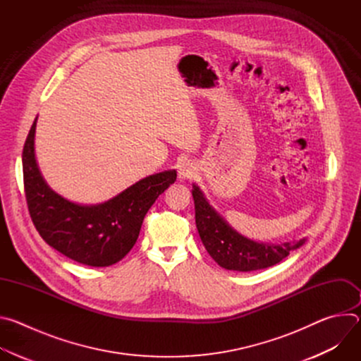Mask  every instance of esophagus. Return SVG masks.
<instances>
[{
	"instance_id": "obj_1",
	"label": "esophagus",
	"mask_w": 361,
	"mask_h": 361,
	"mask_svg": "<svg viewBox=\"0 0 361 361\" xmlns=\"http://www.w3.org/2000/svg\"><path fill=\"white\" fill-rule=\"evenodd\" d=\"M195 174V167L190 161H181L178 166V178L180 180H188Z\"/></svg>"
}]
</instances>
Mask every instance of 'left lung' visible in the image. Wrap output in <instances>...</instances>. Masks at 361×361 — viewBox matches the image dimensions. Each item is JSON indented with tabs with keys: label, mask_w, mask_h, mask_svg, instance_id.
<instances>
[{
	"label": "left lung",
	"mask_w": 361,
	"mask_h": 361,
	"mask_svg": "<svg viewBox=\"0 0 361 361\" xmlns=\"http://www.w3.org/2000/svg\"><path fill=\"white\" fill-rule=\"evenodd\" d=\"M191 192L200 238L213 260L226 270L254 271L271 267L286 259L290 251L300 248L305 243V238L281 244L250 240L234 230L213 209L197 184H192Z\"/></svg>",
	"instance_id": "8db88e82"
}]
</instances>
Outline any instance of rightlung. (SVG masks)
Instances as JSON below:
<instances>
[{
    "mask_svg": "<svg viewBox=\"0 0 361 361\" xmlns=\"http://www.w3.org/2000/svg\"><path fill=\"white\" fill-rule=\"evenodd\" d=\"M37 118L23 149L25 197L37 231L48 245L80 264H116L135 244L147 212L176 181L177 171L148 176L104 202H73L51 188L38 169L34 147Z\"/></svg>",
    "mask_w": 361,
    "mask_h": 361,
    "instance_id": "right-lung-1",
    "label": "right lung"
}]
</instances>
